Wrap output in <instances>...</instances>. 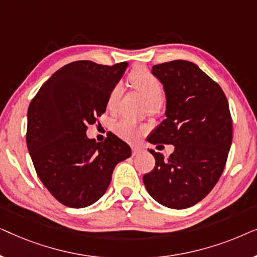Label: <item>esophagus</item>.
<instances>
[{
	"instance_id": "esophagus-1",
	"label": "esophagus",
	"mask_w": 257,
	"mask_h": 257,
	"mask_svg": "<svg viewBox=\"0 0 257 257\" xmlns=\"http://www.w3.org/2000/svg\"><path fill=\"white\" fill-rule=\"evenodd\" d=\"M140 152H142V150H140L139 147H132V153H133V156H137V154H139Z\"/></svg>"
}]
</instances>
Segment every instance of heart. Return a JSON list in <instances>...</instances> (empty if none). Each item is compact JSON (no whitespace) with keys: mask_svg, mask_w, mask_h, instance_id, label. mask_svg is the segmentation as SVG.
Masks as SVG:
<instances>
[{"mask_svg":"<svg viewBox=\"0 0 257 257\" xmlns=\"http://www.w3.org/2000/svg\"><path fill=\"white\" fill-rule=\"evenodd\" d=\"M128 82L132 87L139 91L146 100L149 101L150 110H154L159 106L164 97V89L160 80L154 77L149 70L145 68H137L128 75ZM121 94V87L115 85L112 87L110 94L107 97V108L113 111L117 107L118 100ZM114 131L120 138L133 142L138 139L142 135L143 128L128 119H121L114 125Z\"/></svg>","mask_w":257,"mask_h":257,"instance_id":"1","label":"heart"}]
</instances>
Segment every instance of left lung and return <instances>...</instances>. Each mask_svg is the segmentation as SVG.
<instances>
[{
    "instance_id": "1",
    "label": "left lung",
    "mask_w": 257,
    "mask_h": 257,
    "mask_svg": "<svg viewBox=\"0 0 257 257\" xmlns=\"http://www.w3.org/2000/svg\"><path fill=\"white\" fill-rule=\"evenodd\" d=\"M152 73L166 93V119L147 140L171 144L174 152L166 159L150 150L156 166L144 175V185L160 205L188 208L212 191L226 166L233 138L228 100L219 84L192 62L163 63Z\"/></svg>"
}]
</instances>
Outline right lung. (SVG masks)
<instances>
[{
    "mask_svg": "<svg viewBox=\"0 0 257 257\" xmlns=\"http://www.w3.org/2000/svg\"><path fill=\"white\" fill-rule=\"evenodd\" d=\"M127 63H69L38 90L28 108L27 146L38 178L64 206L83 208L106 192L115 165L131 149L113 133L103 143L86 137L106 110L112 87Z\"/></svg>",
    "mask_w": 257,
    "mask_h": 257,
    "instance_id": "add662e5",
    "label": "right lung"
}]
</instances>
